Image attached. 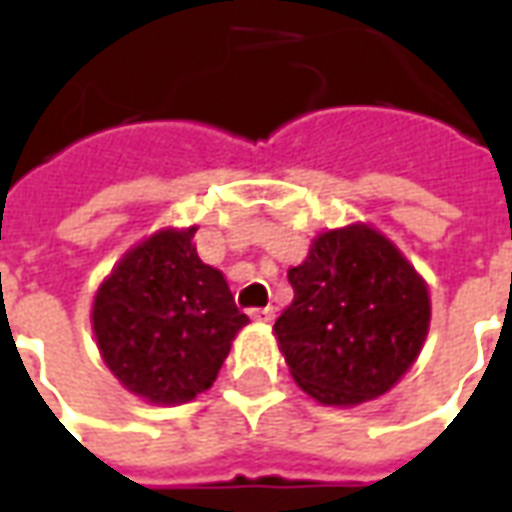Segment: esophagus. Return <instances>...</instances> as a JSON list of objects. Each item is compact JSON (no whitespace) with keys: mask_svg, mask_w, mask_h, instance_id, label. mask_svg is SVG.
<instances>
[{"mask_svg":"<svg viewBox=\"0 0 512 512\" xmlns=\"http://www.w3.org/2000/svg\"><path fill=\"white\" fill-rule=\"evenodd\" d=\"M249 315L257 323H271L274 321V307H257V310H249Z\"/></svg>","mask_w":512,"mask_h":512,"instance_id":"obj_1","label":"esophagus"}]
</instances>
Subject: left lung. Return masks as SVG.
I'll list each match as a JSON object with an SVG mask.
<instances>
[{"instance_id": "1", "label": "left lung", "mask_w": 512, "mask_h": 512, "mask_svg": "<svg viewBox=\"0 0 512 512\" xmlns=\"http://www.w3.org/2000/svg\"><path fill=\"white\" fill-rule=\"evenodd\" d=\"M293 304L274 323L290 376L323 406H359L406 376L430 326L425 279L367 224L329 230L288 271Z\"/></svg>"}]
</instances>
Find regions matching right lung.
Returning <instances> with one entry per match:
<instances>
[{"label":"right lung","instance_id":"add662e5","mask_svg":"<svg viewBox=\"0 0 512 512\" xmlns=\"http://www.w3.org/2000/svg\"><path fill=\"white\" fill-rule=\"evenodd\" d=\"M189 230H161L134 246L93 301L106 367L147 403L175 406L205 392L249 318L222 271L205 266Z\"/></svg>","mask_w":512,"mask_h":512}]
</instances>
